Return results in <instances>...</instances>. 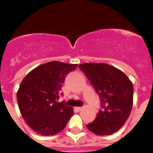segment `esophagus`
<instances>
[{
    "instance_id": "1",
    "label": "esophagus",
    "mask_w": 153,
    "mask_h": 153,
    "mask_svg": "<svg viewBox=\"0 0 153 153\" xmlns=\"http://www.w3.org/2000/svg\"><path fill=\"white\" fill-rule=\"evenodd\" d=\"M75 110L77 111V112H80L81 109H83V107H75Z\"/></svg>"
}]
</instances>
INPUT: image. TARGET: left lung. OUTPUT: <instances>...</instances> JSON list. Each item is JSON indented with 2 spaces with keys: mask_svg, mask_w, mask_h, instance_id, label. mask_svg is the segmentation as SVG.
<instances>
[{
  "mask_svg": "<svg viewBox=\"0 0 153 153\" xmlns=\"http://www.w3.org/2000/svg\"><path fill=\"white\" fill-rule=\"evenodd\" d=\"M80 69L85 73L101 102L96 118L87 125L97 135H110L122 128L131 114L134 87L122 71L105 63H83Z\"/></svg>",
  "mask_w": 153,
  "mask_h": 153,
  "instance_id": "8db88e82",
  "label": "left lung"
}]
</instances>
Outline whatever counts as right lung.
Instances as JSON below:
<instances>
[{
	"label": "right lung",
	"mask_w": 153,
	"mask_h": 153,
	"mask_svg": "<svg viewBox=\"0 0 153 153\" xmlns=\"http://www.w3.org/2000/svg\"><path fill=\"white\" fill-rule=\"evenodd\" d=\"M77 64L61 62L39 65L24 78L17 92L22 116L28 126L39 134L51 136L60 132L73 115V109L62 101L58 102L65 76Z\"/></svg>",
	"instance_id": "right-lung-1"
}]
</instances>
